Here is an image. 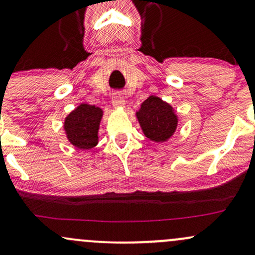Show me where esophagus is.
Listing matches in <instances>:
<instances>
[{
  "label": "esophagus",
  "mask_w": 255,
  "mask_h": 255,
  "mask_svg": "<svg viewBox=\"0 0 255 255\" xmlns=\"http://www.w3.org/2000/svg\"><path fill=\"white\" fill-rule=\"evenodd\" d=\"M112 105H113V107H116V109H121V107H124V105H125L124 98H123L121 94L113 95Z\"/></svg>",
  "instance_id": "obj_1"
}]
</instances>
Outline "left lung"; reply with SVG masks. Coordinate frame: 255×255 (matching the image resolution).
I'll return each mask as SVG.
<instances>
[{"instance_id": "1", "label": "left lung", "mask_w": 255, "mask_h": 255, "mask_svg": "<svg viewBox=\"0 0 255 255\" xmlns=\"http://www.w3.org/2000/svg\"><path fill=\"white\" fill-rule=\"evenodd\" d=\"M136 117L145 137L156 143L168 140L178 127V116L173 107L154 95L143 101Z\"/></svg>"}]
</instances>
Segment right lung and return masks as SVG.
I'll return each instance as SVG.
<instances>
[{"label": "right lung", "instance_id": "obj_1", "mask_svg": "<svg viewBox=\"0 0 255 255\" xmlns=\"http://www.w3.org/2000/svg\"><path fill=\"white\" fill-rule=\"evenodd\" d=\"M103 110L93 105L81 104L67 116L64 131L67 138L81 150H89L98 144V132L103 118Z\"/></svg>", "mask_w": 255, "mask_h": 255}]
</instances>
